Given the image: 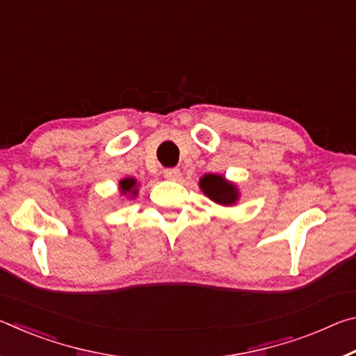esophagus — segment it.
Segmentation results:
<instances>
[{
  "mask_svg": "<svg viewBox=\"0 0 356 356\" xmlns=\"http://www.w3.org/2000/svg\"><path fill=\"white\" fill-rule=\"evenodd\" d=\"M180 176H182V174H180L177 168H170V170H165V177L168 180H179Z\"/></svg>",
  "mask_w": 356,
  "mask_h": 356,
  "instance_id": "obj_1",
  "label": "esophagus"
}]
</instances>
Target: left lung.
I'll return each mask as SVG.
<instances>
[{
  "label": "left lung",
  "instance_id": "left-lung-1",
  "mask_svg": "<svg viewBox=\"0 0 356 356\" xmlns=\"http://www.w3.org/2000/svg\"><path fill=\"white\" fill-rule=\"evenodd\" d=\"M200 186L204 195L221 206H232L238 201L237 186L218 174H204Z\"/></svg>",
  "mask_w": 356,
  "mask_h": 356
}]
</instances>
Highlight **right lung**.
<instances>
[{
  "label": "right lung",
  "instance_id": "obj_1",
  "mask_svg": "<svg viewBox=\"0 0 356 356\" xmlns=\"http://www.w3.org/2000/svg\"><path fill=\"white\" fill-rule=\"evenodd\" d=\"M136 179L134 177H127V179H122L119 182V188H120V193L122 195H130L131 197L136 196L138 193V188H136Z\"/></svg>",
  "mask_w": 356,
  "mask_h": 356
}]
</instances>
